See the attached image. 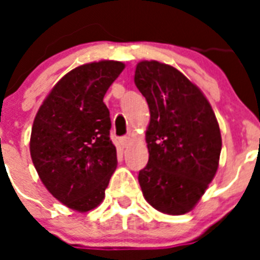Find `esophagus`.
<instances>
[{"mask_svg":"<svg viewBox=\"0 0 260 260\" xmlns=\"http://www.w3.org/2000/svg\"><path fill=\"white\" fill-rule=\"evenodd\" d=\"M119 143H121V146L122 147L128 146V143H130V137H122L121 139H119Z\"/></svg>","mask_w":260,"mask_h":260,"instance_id":"34e87169","label":"esophagus"}]
</instances>
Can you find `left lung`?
Masks as SVG:
<instances>
[{
  "label": "left lung",
  "instance_id": "obj_1",
  "mask_svg": "<svg viewBox=\"0 0 260 260\" xmlns=\"http://www.w3.org/2000/svg\"><path fill=\"white\" fill-rule=\"evenodd\" d=\"M135 86L146 98L148 164L138 180L146 201L160 212L183 215L198 203L215 177L221 134L201 89L171 65L142 61Z\"/></svg>",
  "mask_w": 260,
  "mask_h": 260
}]
</instances>
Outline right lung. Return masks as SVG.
<instances>
[{
    "instance_id": "add662e5",
    "label": "right lung",
    "mask_w": 260,
    "mask_h": 260,
    "mask_svg": "<svg viewBox=\"0 0 260 260\" xmlns=\"http://www.w3.org/2000/svg\"><path fill=\"white\" fill-rule=\"evenodd\" d=\"M123 69L118 61L75 68L53 87L32 125V162L48 191L71 210L98 207L116 171L117 151L103 99Z\"/></svg>"
}]
</instances>
